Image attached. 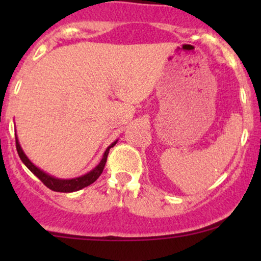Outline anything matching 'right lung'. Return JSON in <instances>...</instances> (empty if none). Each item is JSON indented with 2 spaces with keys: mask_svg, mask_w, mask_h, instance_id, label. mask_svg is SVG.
<instances>
[{
  "mask_svg": "<svg viewBox=\"0 0 261 261\" xmlns=\"http://www.w3.org/2000/svg\"><path fill=\"white\" fill-rule=\"evenodd\" d=\"M116 142H118V140H116L115 142H113L112 145H110L109 147L106 149V152H104L103 158H101L99 164H98L94 169H92L89 173H87V174L79 176V178H74V179H59V178H55V176H53V175H49L47 173H45L41 169H39L37 166H34V164L29 161V158L27 157L24 152H23V149L19 145V141H18V137L16 136L17 152H18V154H19L20 160H22L23 163L27 166V168L31 170V172L35 176H38V178L43 181V184L45 185V187L51 189V190H54V191H58V193H72V191L81 190V189L88 187V185H91L92 182H94L95 180H97V179L99 178V175L103 173L104 166H106V163H107L108 153H109V149L114 147V146L116 145Z\"/></svg>",
  "mask_w": 261,
  "mask_h": 261,
  "instance_id": "add662e5",
  "label": "right lung"
}]
</instances>
